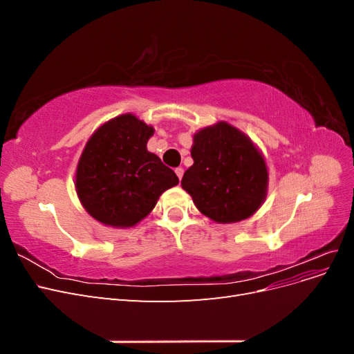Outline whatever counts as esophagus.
I'll list each match as a JSON object with an SVG mask.
<instances>
[{
    "mask_svg": "<svg viewBox=\"0 0 354 354\" xmlns=\"http://www.w3.org/2000/svg\"><path fill=\"white\" fill-rule=\"evenodd\" d=\"M183 173H185V169L181 168V167H178V168H176V174H177V177L181 180V177H183Z\"/></svg>",
    "mask_w": 354,
    "mask_h": 354,
    "instance_id": "obj_1",
    "label": "esophagus"
}]
</instances>
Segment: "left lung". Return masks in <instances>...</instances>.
<instances>
[{
	"label": "left lung",
	"instance_id": "8db88e82",
	"mask_svg": "<svg viewBox=\"0 0 354 354\" xmlns=\"http://www.w3.org/2000/svg\"><path fill=\"white\" fill-rule=\"evenodd\" d=\"M194 165L181 187L196 208L218 224L250 218L260 209L269 187V169L257 145L226 121L203 127L190 149Z\"/></svg>",
	"mask_w": 354,
	"mask_h": 354
}]
</instances>
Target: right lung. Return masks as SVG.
Returning <instances> with one entry per match:
<instances>
[{"mask_svg": "<svg viewBox=\"0 0 354 354\" xmlns=\"http://www.w3.org/2000/svg\"><path fill=\"white\" fill-rule=\"evenodd\" d=\"M155 133L134 113L102 124L85 145L75 173L84 209L104 226L130 229L152 212L159 196L178 177L147 151Z\"/></svg>", "mask_w": 354, "mask_h": 354, "instance_id": "add662e5", "label": "right lung"}]
</instances>
